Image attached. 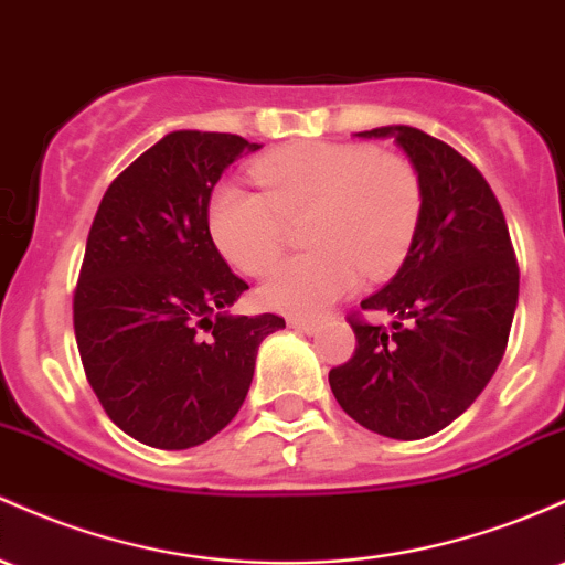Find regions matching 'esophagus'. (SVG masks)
I'll list each match as a JSON object with an SVG mask.
<instances>
[{"label": "esophagus", "instance_id": "esophagus-1", "mask_svg": "<svg viewBox=\"0 0 565 565\" xmlns=\"http://www.w3.org/2000/svg\"><path fill=\"white\" fill-rule=\"evenodd\" d=\"M287 324L292 327V330L306 332V334H316V332H319V324H316V321H311V319H300V316H289Z\"/></svg>", "mask_w": 565, "mask_h": 565}]
</instances>
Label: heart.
<instances>
[{"instance_id":"heart-1","label":"heart","mask_w":565,"mask_h":565,"mask_svg":"<svg viewBox=\"0 0 565 565\" xmlns=\"http://www.w3.org/2000/svg\"><path fill=\"white\" fill-rule=\"evenodd\" d=\"M263 192L225 182L214 190L209 231L241 270L259 276L287 246V220H300L313 249L289 257L263 284L273 311L321 316L367 276L405 259L420 216L418 173L405 158L367 145L300 141L254 163Z\"/></svg>"}]
</instances>
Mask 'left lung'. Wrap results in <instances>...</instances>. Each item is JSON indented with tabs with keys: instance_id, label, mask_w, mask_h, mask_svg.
Wrapping results in <instances>:
<instances>
[{
	"instance_id": "8db88e82",
	"label": "left lung",
	"mask_w": 565,
	"mask_h": 565,
	"mask_svg": "<svg viewBox=\"0 0 565 565\" xmlns=\"http://www.w3.org/2000/svg\"><path fill=\"white\" fill-rule=\"evenodd\" d=\"M394 139L420 182V216L405 263L364 311L392 330L351 321L356 351L330 370L338 405L364 429L424 439L467 411L488 386L518 308L520 273L510 231L482 173L420 128L353 134Z\"/></svg>"
}]
</instances>
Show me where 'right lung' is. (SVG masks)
I'll use <instances>...</instances> for the list:
<instances>
[{"mask_svg":"<svg viewBox=\"0 0 565 565\" xmlns=\"http://www.w3.org/2000/svg\"><path fill=\"white\" fill-rule=\"evenodd\" d=\"M263 145L173 131L134 160L93 220L74 292V338L90 388L139 443L184 450L212 439L249 394L276 313L231 316L246 281L209 233L214 184Z\"/></svg>","mask_w":565,"mask_h":565,"instance_id":"obj_1","label":"right lung"}]
</instances>
